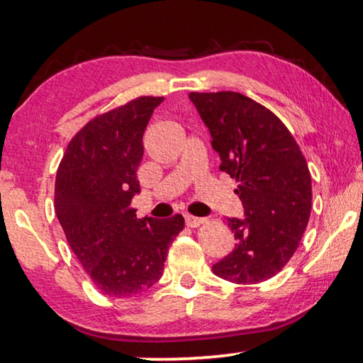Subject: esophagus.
<instances>
[{
	"instance_id": "1",
	"label": "esophagus",
	"mask_w": 363,
	"mask_h": 363,
	"mask_svg": "<svg viewBox=\"0 0 363 363\" xmlns=\"http://www.w3.org/2000/svg\"><path fill=\"white\" fill-rule=\"evenodd\" d=\"M203 223H205V218H196V216H192V214H186V224L189 227H199Z\"/></svg>"
}]
</instances>
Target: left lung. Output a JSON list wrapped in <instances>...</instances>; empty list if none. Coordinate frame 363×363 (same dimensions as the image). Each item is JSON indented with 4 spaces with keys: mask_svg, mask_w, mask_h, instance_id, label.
I'll list each match as a JSON object with an SVG mask.
<instances>
[{
    "mask_svg": "<svg viewBox=\"0 0 363 363\" xmlns=\"http://www.w3.org/2000/svg\"><path fill=\"white\" fill-rule=\"evenodd\" d=\"M211 134L220 171L238 181L243 218H227L235 248L213 264L218 277L251 285L274 277L309 223L312 184L290 131L261 104L233 91L190 93Z\"/></svg>",
    "mask_w": 363,
    "mask_h": 363,
    "instance_id": "left-lung-1",
    "label": "left lung"
}]
</instances>
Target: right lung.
<instances>
[{
    "label": "right lung",
    "mask_w": 363,
    "mask_h": 363,
    "mask_svg": "<svg viewBox=\"0 0 363 363\" xmlns=\"http://www.w3.org/2000/svg\"><path fill=\"white\" fill-rule=\"evenodd\" d=\"M164 97H138L91 120L70 140L56 176L54 206L67 242L101 293L128 298L163 275L171 242L184 229L181 214L139 219L131 208L140 192L143 136Z\"/></svg>",
    "instance_id": "1"
}]
</instances>
